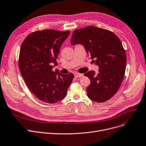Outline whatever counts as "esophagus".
<instances>
[{
  "label": "esophagus",
  "mask_w": 146,
  "mask_h": 146,
  "mask_svg": "<svg viewBox=\"0 0 146 146\" xmlns=\"http://www.w3.org/2000/svg\"><path fill=\"white\" fill-rule=\"evenodd\" d=\"M83 76V74H81V73H74V77L77 78V77H81Z\"/></svg>",
  "instance_id": "1"
}]
</instances>
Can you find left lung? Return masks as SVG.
<instances>
[{
  "instance_id": "1",
  "label": "left lung",
  "mask_w": 146,
  "mask_h": 146,
  "mask_svg": "<svg viewBox=\"0 0 146 146\" xmlns=\"http://www.w3.org/2000/svg\"><path fill=\"white\" fill-rule=\"evenodd\" d=\"M70 43L83 45L92 62L99 66L97 73L93 70L84 73L91 81L87 88L88 98L99 103L109 100L125 77L126 55L120 39L110 30L89 25L75 30Z\"/></svg>"
}]
</instances>
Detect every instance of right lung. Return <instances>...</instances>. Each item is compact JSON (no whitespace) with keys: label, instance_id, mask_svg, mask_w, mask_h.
Wrapping results in <instances>:
<instances>
[{"label":"right lung","instance_id":"obj_1","mask_svg":"<svg viewBox=\"0 0 146 146\" xmlns=\"http://www.w3.org/2000/svg\"><path fill=\"white\" fill-rule=\"evenodd\" d=\"M70 31L48 29L29 34L22 42L19 67L29 89L39 100L54 104L63 100L74 78L73 73L52 70L57 65L61 45Z\"/></svg>","mask_w":146,"mask_h":146}]
</instances>
